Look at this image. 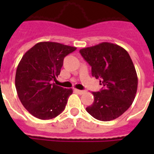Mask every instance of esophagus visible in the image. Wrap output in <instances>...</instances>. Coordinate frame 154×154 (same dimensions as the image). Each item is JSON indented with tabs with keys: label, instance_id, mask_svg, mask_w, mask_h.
Returning <instances> with one entry per match:
<instances>
[{
	"label": "esophagus",
	"instance_id": "1",
	"mask_svg": "<svg viewBox=\"0 0 154 154\" xmlns=\"http://www.w3.org/2000/svg\"><path fill=\"white\" fill-rule=\"evenodd\" d=\"M73 91H74L75 93L78 94H83L85 93L84 90H80V89H73Z\"/></svg>",
	"mask_w": 154,
	"mask_h": 154
}]
</instances>
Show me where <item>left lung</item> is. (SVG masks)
<instances>
[{"label":"left lung","instance_id":"left-lung-1","mask_svg":"<svg viewBox=\"0 0 154 154\" xmlns=\"http://www.w3.org/2000/svg\"><path fill=\"white\" fill-rule=\"evenodd\" d=\"M80 53L92 67V76L100 78L103 86L92 93L94 103L86 111L102 122L119 117L134 102L137 89V75L129 54L109 42L82 49Z\"/></svg>","mask_w":154,"mask_h":154}]
</instances>
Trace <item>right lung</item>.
<instances>
[{
	"mask_svg": "<svg viewBox=\"0 0 154 154\" xmlns=\"http://www.w3.org/2000/svg\"><path fill=\"white\" fill-rule=\"evenodd\" d=\"M77 49L57 42H39L24 54L15 77L20 102L37 118H54L65 109L72 89L53 83L60 74L65 57Z\"/></svg>",
	"mask_w": 154,
	"mask_h": 154,
	"instance_id": "add662e5",
	"label": "right lung"
}]
</instances>
